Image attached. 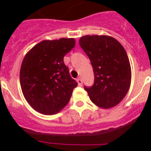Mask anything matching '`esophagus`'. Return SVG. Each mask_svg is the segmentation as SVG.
I'll use <instances>...</instances> for the list:
<instances>
[{"mask_svg":"<svg viewBox=\"0 0 151 151\" xmlns=\"http://www.w3.org/2000/svg\"><path fill=\"white\" fill-rule=\"evenodd\" d=\"M77 82H78V85H79V86H81V85H82V84H83L82 79H81V78H78V79H77Z\"/></svg>","mask_w":151,"mask_h":151,"instance_id":"34e87169","label":"esophagus"}]
</instances>
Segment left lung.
I'll list each match as a JSON object with an SVG mask.
<instances>
[{
    "label": "left lung",
    "instance_id": "obj_1",
    "mask_svg": "<svg viewBox=\"0 0 151 151\" xmlns=\"http://www.w3.org/2000/svg\"><path fill=\"white\" fill-rule=\"evenodd\" d=\"M89 58L94 84L85 86L92 102L101 108L115 106L124 99L131 84V66L123 46L110 36L86 35L79 40Z\"/></svg>",
    "mask_w": 151,
    "mask_h": 151
}]
</instances>
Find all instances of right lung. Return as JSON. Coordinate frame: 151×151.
Returning <instances> with one entry per match:
<instances>
[{
    "mask_svg": "<svg viewBox=\"0 0 151 151\" xmlns=\"http://www.w3.org/2000/svg\"><path fill=\"white\" fill-rule=\"evenodd\" d=\"M75 46L73 38L42 41L22 60L20 85L25 99L43 114L59 112L70 99L78 83L65 65V55Z\"/></svg>",
    "mask_w": 151,
    "mask_h": 151,
    "instance_id": "obj_1",
    "label": "right lung"
}]
</instances>
